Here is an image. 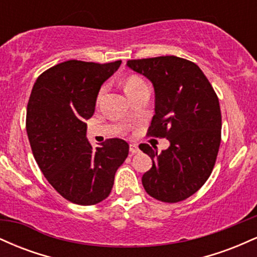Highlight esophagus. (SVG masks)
<instances>
[{"mask_svg":"<svg viewBox=\"0 0 257 257\" xmlns=\"http://www.w3.org/2000/svg\"><path fill=\"white\" fill-rule=\"evenodd\" d=\"M129 151H131V153H138L139 152V146L137 145V144H129Z\"/></svg>","mask_w":257,"mask_h":257,"instance_id":"esophagus-1","label":"esophagus"}]
</instances>
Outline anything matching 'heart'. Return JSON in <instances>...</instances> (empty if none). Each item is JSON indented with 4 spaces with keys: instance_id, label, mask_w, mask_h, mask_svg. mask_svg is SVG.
Instances as JSON below:
<instances>
[{
    "instance_id": "b5f03b06",
    "label": "heart",
    "mask_w": 257,
    "mask_h": 257,
    "mask_svg": "<svg viewBox=\"0 0 257 257\" xmlns=\"http://www.w3.org/2000/svg\"><path fill=\"white\" fill-rule=\"evenodd\" d=\"M145 85H146V83H145V82H144L143 79H141L140 77H137V76H132V77H129L128 79H126L125 83H124V89H125V93L128 94V93H131V91H133V90H137V89H139V88L145 87ZM102 93H104V89L100 90L99 96H98L99 99L101 98Z\"/></svg>"
}]
</instances>
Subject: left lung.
<instances>
[{
    "instance_id": "obj_1",
    "label": "left lung",
    "mask_w": 257,
    "mask_h": 257,
    "mask_svg": "<svg viewBox=\"0 0 257 257\" xmlns=\"http://www.w3.org/2000/svg\"><path fill=\"white\" fill-rule=\"evenodd\" d=\"M126 66L145 76L155 89L149 134L170 144L162 153L147 144L139 146L152 159L141 179L144 188L161 202H181L204 185L214 168L221 141L219 99L202 70L186 59L128 60Z\"/></svg>"
}]
</instances>
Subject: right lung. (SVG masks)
Here are the masks:
<instances>
[{"label": "right lung", "mask_w": 257, "mask_h": 257, "mask_svg": "<svg viewBox=\"0 0 257 257\" xmlns=\"http://www.w3.org/2000/svg\"><path fill=\"white\" fill-rule=\"evenodd\" d=\"M120 64L64 61L36 79L29 99L26 132L34 157L49 184L76 204L107 198L128 156L122 139H108L94 149L85 123L95 111L100 88Z\"/></svg>", "instance_id": "1"}]
</instances>
